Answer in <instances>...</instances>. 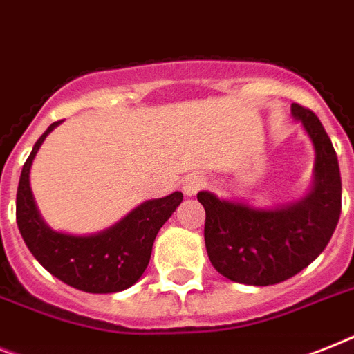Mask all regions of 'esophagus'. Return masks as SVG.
Listing matches in <instances>:
<instances>
[{
	"instance_id": "34e87169",
	"label": "esophagus",
	"mask_w": 354,
	"mask_h": 354,
	"mask_svg": "<svg viewBox=\"0 0 354 354\" xmlns=\"http://www.w3.org/2000/svg\"><path fill=\"white\" fill-rule=\"evenodd\" d=\"M203 187H205V178L200 176V174H189V176H185V180L182 183L183 194L185 196H194Z\"/></svg>"
}]
</instances>
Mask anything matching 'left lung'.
<instances>
[{
  "instance_id": "obj_1",
  "label": "left lung",
  "mask_w": 354,
  "mask_h": 354,
  "mask_svg": "<svg viewBox=\"0 0 354 354\" xmlns=\"http://www.w3.org/2000/svg\"><path fill=\"white\" fill-rule=\"evenodd\" d=\"M315 149L311 189L295 202L257 207L198 192L205 209V249L220 274L245 286H274L295 277L331 240L342 211L338 158L315 112L291 105Z\"/></svg>"
}]
</instances>
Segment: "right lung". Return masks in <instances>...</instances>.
Listing matches in <instances>:
<instances>
[{
    "instance_id": "obj_1",
    "label": "right lung",
    "mask_w": 354,
    "mask_h": 354,
    "mask_svg": "<svg viewBox=\"0 0 354 354\" xmlns=\"http://www.w3.org/2000/svg\"><path fill=\"white\" fill-rule=\"evenodd\" d=\"M63 122V120H62ZM62 122H54L23 165L16 194V222L32 257L63 283L85 292H118L134 286L151 260L158 231L182 203L180 191L147 200L120 222L93 234H71L48 225L30 189V167L45 138Z\"/></svg>"
}]
</instances>
